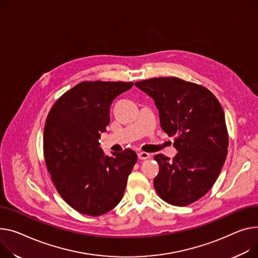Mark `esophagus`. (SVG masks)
<instances>
[{
  "instance_id": "esophagus-1",
  "label": "esophagus",
  "mask_w": 258,
  "mask_h": 258,
  "mask_svg": "<svg viewBox=\"0 0 258 258\" xmlns=\"http://www.w3.org/2000/svg\"><path fill=\"white\" fill-rule=\"evenodd\" d=\"M138 158L139 160H147L150 158V154L148 152H144V151H140L138 153Z\"/></svg>"
}]
</instances>
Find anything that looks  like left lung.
<instances>
[{"label":"left lung","mask_w":258,"mask_h":258,"mask_svg":"<svg viewBox=\"0 0 258 258\" xmlns=\"http://www.w3.org/2000/svg\"><path fill=\"white\" fill-rule=\"evenodd\" d=\"M135 85L156 104L161 126L175 136L173 160L156 154L160 172L153 180L166 202L184 207L207 194L227 156L224 111L207 88L178 78H154Z\"/></svg>","instance_id":"left-lung-1"}]
</instances>
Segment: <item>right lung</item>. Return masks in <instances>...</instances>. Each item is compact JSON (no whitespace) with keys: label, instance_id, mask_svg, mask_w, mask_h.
<instances>
[{"label":"right lung","instance_id":"right-lung-1","mask_svg":"<svg viewBox=\"0 0 258 258\" xmlns=\"http://www.w3.org/2000/svg\"><path fill=\"white\" fill-rule=\"evenodd\" d=\"M125 82H82L50 109L43 132L44 160L60 196L81 214L100 216L122 199L137 163L132 149L108 157L99 147L110 106L133 87Z\"/></svg>","mask_w":258,"mask_h":258}]
</instances>
